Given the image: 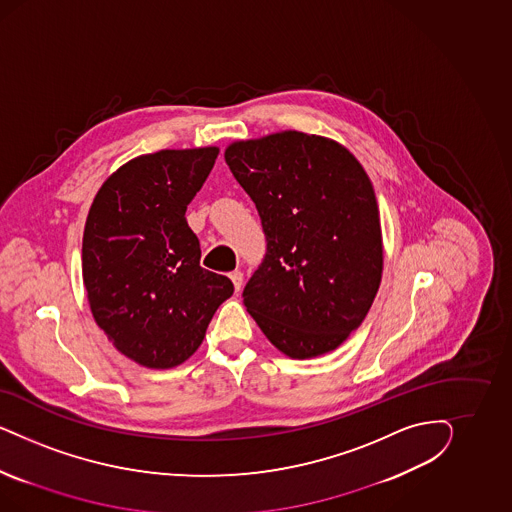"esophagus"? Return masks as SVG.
<instances>
[{
	"label": "esophagus",
	"mask_w": 512,
	"mask_h": 512,
	"mask_svg": "<svg viewBox=\"0 0 512 512\" xmlns=\"http://www.w3.org/2000/svg\"><path fill=\"white\" fill-rule=\"evenodd\" d=\"M229 278H231V281H233L234 291L238 293V291L242 289V283H244V274H242L240 270H234V272L229 274Z\"/></svg>",
	"instance_id": "esophagus-1"
}]
</instances>
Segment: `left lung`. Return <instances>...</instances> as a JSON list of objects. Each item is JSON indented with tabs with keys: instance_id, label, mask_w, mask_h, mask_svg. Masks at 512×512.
<instances>
[{
	"instance_id": "1",
	"label": "left lung",
	"mask_w": 512,
	"mask_h": 512,
	"mask_svg": "<svg viewBox=\"0 0 512 512\" xmlns=\"http://www.w3.org/2000/svg\"><path fill=\"white\" fill-rule=\"evenodd\" d=\"M225 161L266 236L244 306L283 355L334 351L362 325L383 274L368 174L336 140L300 131L233 142Z\"/></svg>"
}]
</instances>
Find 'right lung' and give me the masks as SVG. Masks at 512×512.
I'll list each match as a JSON object with an SVG mask.
<instances>
[{
    "instance_id": "right-lung-1",
    "label": "right lung",
    "mask_w": 512,
    "mask_h": 512,
    "mask_svg": "<svg viewBox=\"0 0 512 512\" xmlns=\"http://www.w3.org/2000/svg\"><path fill=\"white\" fill-rule=\"evenodd\" d=\"M219 148L161 150L127 161L97 191L82 238V278L95 323L140 366L191 357L233 281L201 266L187 204Z\"/></svg>"
}]
</instances>
